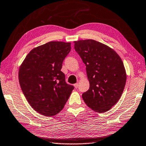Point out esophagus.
<instances>
[{
  "label": "esophagus",
  "instance_id": "obj_1",
  "mask_svg": "<svg viewBox=\"0 0 146 146\" xmlns=\"http://www.w3.org/2000/svg\"><path fill=\"white\" fill-rule=\"evenodd\" d=\"M74 87H75V88H77L78 87V83H76L74 84Z\"/></svg>",
  "mask_w": 146,
  "mask_h": 146
}]
</instances>
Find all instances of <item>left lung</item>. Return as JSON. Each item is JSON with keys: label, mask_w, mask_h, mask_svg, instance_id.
<instances>
[{"label": "left lung", "mask_w": 146, "mask_h": 146, "mask_svg": "<svg viewBox=\"0 0 146 146\" xmlns=\"http://www.w3.org/2000/svg\"><path fill=\"white\" fill-rule=\"evenodd\" d=\"M75 49L86 66L90 88L82 98L94 111L110 110L121 97L126 72L120 56L110 47L92 39L75 41Z\"/></svg>", "instance_id": "left-lung-1"}]
</instances>
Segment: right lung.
Segmentation results:
<instances>
[{"label": "right lung", "mask_w": 146, "mask_h": 146, "mask_svg": "<svg viewBox=\"0 0 146 146\" xmlns=\"http://www.w3.org/2000/svg\"><path fill=\"white\" fill-rule=\"evenodd\" d=\"M71 43L51 41L31 49L19 67L21 90L32 108L46 117L61 111L74 87L61 71Z\"/></svg>", "instance_id": "1"}]
</instances>
